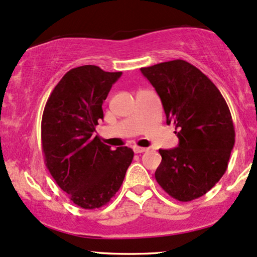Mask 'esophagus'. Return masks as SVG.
Here are the masks:
<instances>
[{
	"mask_svg": "<svg viewBox=\"0 0 257 257\" xmlns=\"http://www.w3.org/2000/svg\"><path fill=\"white\" fill-rule=\"evenodd\" d=\"M148 148H145V147H139V146H135L134 147V152L135 153H144L146 152Z\"/></svg>",
	"mask_w": 257,
	"mask_h": 257,
	"instance_id": "1",
	"label": "esophagus"
}]
</instances>
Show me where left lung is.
<instances>
[{"label":"left lung","instance_id":"obj_1","mask_svg":"<svg viewBox=\"0 0 257 257\" xmlns=\"http://www.w3.org/2000/svg\"><path fill=\"white\" fill-rule=\"evenodd\" d=\"M162 100L178 147L159 150L156 179L170 196L188 202L205 195L226 171L234 145L230 109L217 86L183 60L141 68Z\"/></svg>","mask_w":257,"mask_h":257}]
</instances>
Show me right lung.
I'll use <instances>...</instances> for the list:
<instances>
[{"mask_svg": "<svg viewBox=\"0 0 257 257\" xmlns=\"http://www.w3.org/2000/svg\"><path fill=\"white\" fill-rule=\"evenodd\" d=\"M122 72L97 66L73 68L55 86L42 118L45 165L58 187L83 209L100 208L115 196L132 164V148L112 151L94 135L103 101Z\"/></svg>", "mask_w": 257, "mask_h": 257, "instance_id": "obj_1", "label": "right lung"}]
</instances>
